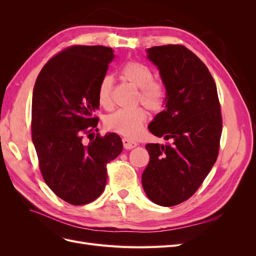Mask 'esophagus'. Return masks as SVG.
<instances>
[{"label":"esophagus","mask_w":256,"mask_h":256,"mask_svg":"<svg viewBox=\"0 0 256 256\" xmlns=\"http://www.w3.org/2000/svg\"><path fill=\"white\" fill-rule=\"evenodd\" d=\"M122 144H124V147H125L126 150H132V148H134V147L138 146L136 142L130 140V138H122Z\"/></svg>","instance_id":"1"}]
</instances>
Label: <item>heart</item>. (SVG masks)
Instances as JSON below:
<instances>
[{"label": "heart", "mask_w": 256, "mask_h": 256, "mask_svg": "<svg viewBox=\"0 0 256 256\" xmlns=\"http://www.w3.org/2000/svg\"><path fill=\"white\" fill-rule=\"evenodd\" d=\"M120 78L138 90L136 102H141L147 110L159 112L164 106L166 88L164 83L154 80L152 69L140 62L129 60L120 70ZM113 79L106 76L99 82L97 99L104 109L112 108ZM147 113L143 108L132 110H118L104 118V126L108 130L127 138H136L141 134Z\"/></svg>", "instance_id": "obj_1"}]
</instances>
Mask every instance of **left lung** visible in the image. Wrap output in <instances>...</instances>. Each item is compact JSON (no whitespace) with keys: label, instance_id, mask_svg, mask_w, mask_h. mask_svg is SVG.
Segmentation results:
<instances>
[{"label":"left lung","instance_id":"left-lung-1","mask_svg":"<svg viewBox=\"0 0 256 256\" xmlns=\"http://www.w3.org/2000/svg\"><path fill=\"white\" fill-rule=\"evenodd\" d=\"M164 84L166 108L150 132L171 144H146L150 164L142 174L146 196L160 206L178 205L203 184L219 154L222 116L216 86L206 65L182 44L146 50Z\"/></svg>","mask_w":256,"mask_h":256}]
</instances>
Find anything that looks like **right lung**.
I'll list each match as a JSON object with an SVG mask.
<instances>
[{
	"instance_id": "add662e5",
	"label": "right lung",
	"mask_w": 256,
	"mask_h": 256,
	"mask_svg": "<svg viewBox=\"0 0 256 256\" xmlns=\"http://www.w3.org/2000/svg\"><path fill=\"white\" fill-rule=\"evenodd\" d=\"M114 58L104 46H72L49 60L35 82L30 128L40 168L48 187L69 204H88L102 194L106 164L122 150L114 132L90 138L99 120L98 85Z\"/></svg>"
}]
</instances>
